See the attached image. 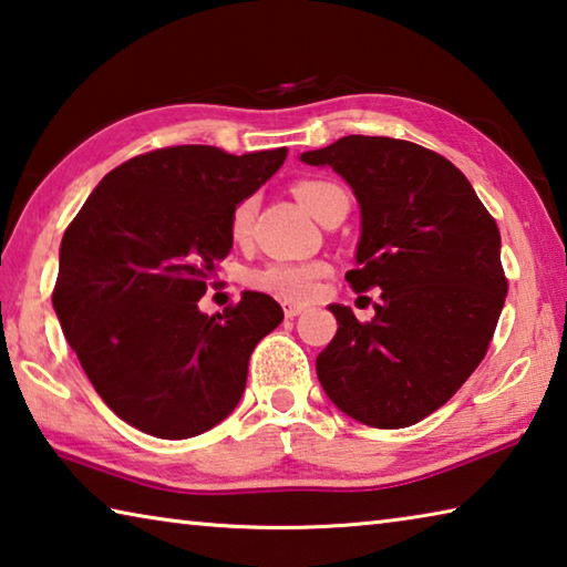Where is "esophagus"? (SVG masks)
<instances>
[{
  "mask_svg": "<svg viewBox=\"0 0 567 567\" xmlns=\"http://www.w3.org/2000/svg\"><path fill=\"white\" fill-rule=\"evenodd\" d=\"M282 310H285V318H297V315H302V312L307 310V305L285 300V302H282Z\"/></svg>",
  "mask_w": 567,
  "mask_h": 567,
  "instance_id": "1",
  "label": "esophagus"
}]
</instances>
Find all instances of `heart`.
I'll list each match as a JSON object with an SVG mask.
<instances>
[{
	"instance_id": "heart-1",
	"label": "heart",
	"mask_w": 567,
	"mask_h": 567,
	"mask_svg": "<svg viewBox=\"0 0 567 567\" xmlns=\"http://www.w3.org/2000/svg\"><path fill=\"white\" fill-rule=\"evenodd\" d=\"M295 197L300 199L307 213L322 219L330 213L334 203L340 199H348L344 189L338 182L310 177L295 182ZM257 215V199L245 197L235 205L233 215H229V233L235 239H247L249 229H252ZM322 262H267L257 270L249 272V285L255 290L270 292L275 297H282V300H307L312 292L318 290V280L324 275Z\"/></svg>"
}]
</instances>
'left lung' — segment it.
Masks as SVG:
<instances>
[{
  "label": "left lung",
  "mask_w": 567,
  "mask_h": 567,
  "mask_svg": "<svg viewBox=\"0 0 567 567\" xmlns=\"http://www.w3.org/2000/svg\"><path fill=\"white\" fill-rule=\"evenodd\" d=\"M360 203L354 292L380 287L375 318L330 305L338 334L318 378L344 415L370 427L415 425L463 388L491 348L507 295L501 229L453 162L415 142L350 134L305 152Z\"/></svg>",
  "instance_id": "obj_1"
}]
</instances>
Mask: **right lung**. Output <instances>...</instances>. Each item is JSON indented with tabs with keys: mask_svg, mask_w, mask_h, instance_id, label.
I'll return each instance as SVG.
<instances>
[{
	"mask_svg": "<svg viewBox=\"0 0 567 567\" xmlns=\"http://www.w3.org/2000/svg\"><path fill=\"white\" fill-rule=\"evenodd\" d=\"M287 150H152L114 167L66 227L52 305L97 395L142 433L185 440L243 398L255 344L282 322L270 295L199 312L233 247L229 215Z\"/></svg>",
	"mask_w": 567,
	"mask_h": 567,
	"instance_id": "right-lung-1",
	"label": "right lung"
}]
</instances>
